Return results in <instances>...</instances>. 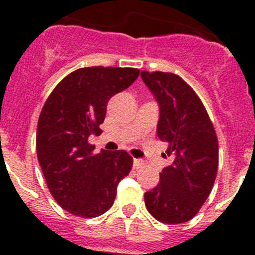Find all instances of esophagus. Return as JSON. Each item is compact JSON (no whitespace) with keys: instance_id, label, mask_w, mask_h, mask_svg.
Masks as SVG:
<instances>
[{"instance_id":"34e87169","label":"esophagus","mask_w":255,"mask_h":255,"mask_svg":"<svg viewBox=\"0 0 255 255\" xmlns=\"http://www.w3.org/2000/svg\"><path fill=\"white\" fill-rule=\"evenodd\" d=\"M144 165H145V163H144L143 160H140V159L133 160V168H135V169H140V168H143Z\"/></svg>"}]
</instances>
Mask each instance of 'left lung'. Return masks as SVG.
Returning a JSON list of instances; mask_svg holds the SVG:
<instances>
[{"label":"left lung","instance_id":"8db88e82","mask_svg":"<svg viewBox=\"0 0 255 255\" xmlns=\"http://www.w3.org/2000/svg\"><path fill=\"white\" fill-rule=\"evenodd\" d=\"M140 75L159 104L157 136L172 156L144 201L160 222L182 224L197 214L212 192L218 168L217 136L200 98L178 75L161 71Z\"/></svg>","mask_w":255,"mask_h":255}]
</instances>
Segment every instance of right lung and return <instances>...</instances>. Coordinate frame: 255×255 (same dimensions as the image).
Listing matches in <instances>:
<instances>
[{
    "instance_id": "obj_1",
    "label": "right lung",
    "mask_w": 255,
    "mask_h": 255,
    "mask_svg": "<svg viewBox=\"0 0 255 255\" xmlns=\"http://www.w3.org/2000/svg\"><path fill=\"white\" fill-rule=\"evenodd\" d=\"M139 77L137 69L85 67L61 81L46 100L38 119L37 155L50 193L70 213L98 217L112 206L116 188L132 168L126 151L88 144L99 135L108 100Z\"/></svg>"
}]
</instances>
